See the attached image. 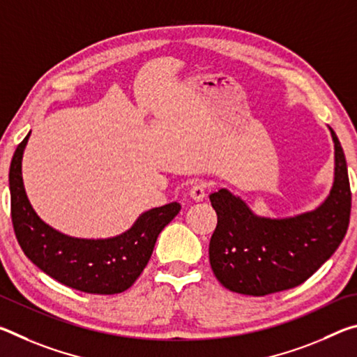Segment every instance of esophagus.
Wrapping results in <instances>:
<instances>
[{"mask_svg":"<svg viewBox=\"0 0 357 357\" xmlns=\"http://www.w3.org/2000/svg\"><path fill=\"white\" fill-rule=\"evenodd\" d=\"M189 195H190L192 200L202 202L203 198H204V195H206V184H204L203 181H198V183H195V184L190 187Z\"/></svg>","mask_w":357,"mask_h":357,"instance_id":"34e87169","label":"esophagus"}]
</instances>
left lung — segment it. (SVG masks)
I'll list each match as a JSON object with an SVG mask.
<instances>
[{
    "instance_id": "1",
    "label": "left lung",
    "mask_w": 357,
    "mask_h": 357,
    "mask_svg": "<svg viewBox=\"0 0 357 357\" xmlns=\"http://www.w3.org/2000/svg\"><path fill=\"white\" fill-rule=\"evenodd\" d=\"M335 148V176L321 206L287 219H268L227 189L209 195L217 227L209 243V263L223 287L234 293L266 296L304 283L332 257L345 238L351 189L342 144Z\"/></svg>"
}]
</instances>
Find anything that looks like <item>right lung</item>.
<instances>
[{
	"label": "right lung",
	"mask_w": 357,
	"mask_h": 357,
	"mask_svg": "<svg viewBox=\"0 0 357 357\" xmlns=\"http://www.w3.org/2000/svg\"><path fill=\"white\" fill-rule=\"evenodd\" d=\"M29 134L17 146L9 170L10 217L25 255L52 279L91 294H116L134 285L153 255L157 236L181 211L179 203L149 209L128 231L110 239H78L39 219L28 202L22 157Z\"/></svg>",
	"instance_id": "right-lung-1"
}]
</instances>
